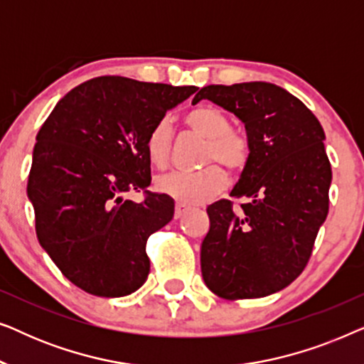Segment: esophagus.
<instances>
[{"instance_id": "34e87169", "label": "esophagus", "mask_w": 364, "mask_h": 364, "mask_svg": "<svg viewBox=\"0 0 364 364\" xmlns=\"http://www.w3.org/2000/svg\"><path fill=\"white\" fill-rule=\"evenodd\" d=\"M183 213H186V207L181 205V203H177V205H176V218H181Z\"/></svg>"}]
</instances>
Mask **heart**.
Listing matches in <instances>:
<instances>
[{
  "label": "heart",
  "instance_id": "1",
  "mask_svg": "<svg viewBox=\"0 0 364 364\" xmlns=\"http://www.w3.org/2000/svg\"><path fill=\"white\" fill-rule=\"evenodd\" d=\"M186 124L198 136L207 139L203 162L217 161L228 171H240L250 156L247 139L233 132L230 121L220 109L200 106L186 116ZM172 129L167 119L159 121L149 132L146 151L156 167H166L171 157ZM227 183V176L218 166H207L200 171H176L157 177L159 192L167 193L183 205H197L220 192Z\"/></svg>",
  "mask_w": 364,
  "mask_h": 364
}]
</instances>
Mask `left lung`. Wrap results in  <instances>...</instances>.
Returning <instances> with one entry per match:
<instances>
[{
  "label": "left lung",
  "mask_w": 364,
  "mask_h": 364,
  "mask_svg": "<svg viewBox=\"0 0 364 364\" xmlns=\"http://www.w3.org/2000/svg\"><path fill=\"white\" fill-rule=\"evenodd\" d=\"M208 99L245 126L250 156L230 197L207 207L200 247L202 278L227 300L262 298L290 285L310 260L328 215L331 166L325 132L313 112L272 82L202 87L192 104Z\"/></svg>",
  "instance_id": "obj_1"
}]
</instances>
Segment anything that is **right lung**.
Listing matches in <instances>:
<instances>
[{
	"mask_svg": "<svg viewBox=\"0 0 364 364\" xmlns=\"http://www.w3.org/2000/svg\"><path fill=\"white\" fill-rule=\"evenodd\" d=\"M196 86L94 77L71 89L39 129L28 177L39 245L63 275L96 296L131 295L147 280L151 233L173 217V198L151 186L146 141Z\"/></svg>",
	"mask_w": 364,
	"mask_h": 364,
	"instance_id": "obj_1",
	"label": "right lung"
}]
</instances>
